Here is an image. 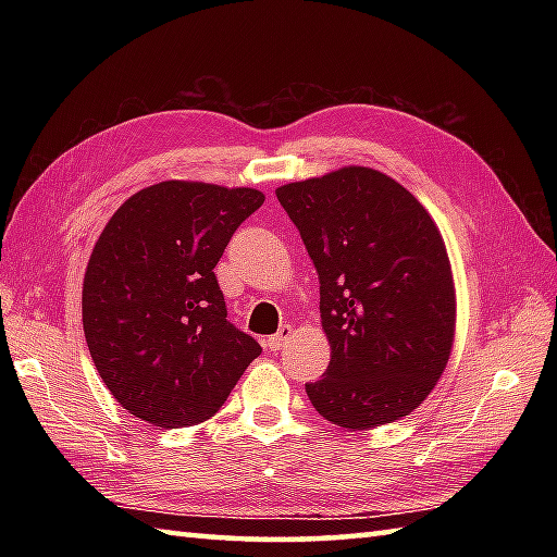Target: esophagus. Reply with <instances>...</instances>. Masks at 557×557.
<instances>
[{
    "mask_svg": "<svg viewBox=\"0 0 557 557\" xmlns=\"http://www.w3.org/2000/svg\"><path fill=\"white\" fill-rule=\"evenodd\" d=\"M292 335H294V327L292 325H282L277 333L268 339V349L270 351H280L292 339Z\"/></svg>",
    "mask_w": 557,
    "mask_h": 557,
    "instance_id": "esophagus-1",
    "label": "esophagus"
}]
</instances>
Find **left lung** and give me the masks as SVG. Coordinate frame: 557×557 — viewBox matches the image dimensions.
I'll return each instance as SVG.
<instances>
[{"instance_id":"obj_1","label":"left lung","mask_w":557,"mask_h":557,"mask_svg":"<svg viewBox=\"0 0 557 557\" xmlns=\"http://www.w3.org/2000/svg\"><path fill=\"white\" fill-rule=\"evenodd\" d=\"M321 282L325 377L306 385L323 419L369 431L407 417L443 375L455 342V282L433 218L371 168L277 188Z\"/></svg>"}]
</instances>
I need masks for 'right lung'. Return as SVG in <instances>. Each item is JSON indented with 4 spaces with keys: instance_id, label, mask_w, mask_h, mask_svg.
I'll return each instance as SVG.
<instances>
[{
    "instance_id": "1",
    "label": "right lung",
    "mask_w": 557,
    "mask_h": 557,
    "mask_svg": "<svg viewBox=\"0 0 557 557\" xmlns=\"http://www.w3.org/2000/svg\"><path fill=\"white\" fill-rule=\"evenodd\" d=\"M256 188L160 182L104 224L83 277V333L120 405L160 429L215 417L260 345L227 321L215 265L263 206Z\"/></svg>"
}]
</instances>
